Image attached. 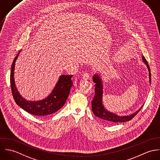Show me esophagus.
I'll return each mask as SVG.
<instances>
[{
	"mask_svg": "<svg viewBox=\"0 0 160 160\" xmlns=\"http://www.w3.org/2000/svg\"><path fill=\"white\" fill-rule=\"evenodd\" d=\"M82 77H83V78L84 79V80H89V78H90V75H89V74L88 73H83V75H82Z\"/></svg>",
	"mask_w": 160,
	"mask_h": 160,
	"instance_id": "esophagus-1",
	"label": "esophagus"
}]
</instances>
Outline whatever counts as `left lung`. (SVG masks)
Instances as JSON below:
<instances>
[{"mask_svg": "<svg viewBox=\"0 0 160 160\" xmlns=\"http://www.w3.org/2000/svg\"><path fill=\"white\" fill-rule=\"evenodd\" d=\"M142 58L143 62L147 66V68L148 71L149 83L150 84V83H151V72H150V67L143 56H142ZM92 80L96 83L95 88H94L95 94H94V98L92 101V106H91L92 112L96 117L102 119L104 122H106L107 123L113 124V123H122V122L129 121L132 118H133L142 108L143 106L138 111H136L134 113H132L129 115H125V116H120L115 113H113L112 112L107 110L104 106L103 101H102L103 83H102V80L101 78V74L96 73L92 76Z\"/></svg>", "mask_w": 160, "mask_h": 160, "instance_id": "1", "label": "left lung"}]
</instances>
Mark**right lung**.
Returning a JSON list of instances; mask_svg holds the SVG:
<instances>
[{
  "instance_id": "right-lung-1",
  "label": "right lung",
  "mask_w": 160,
  "mask_h": 160,
  "mask_svg": "<svg viewBox=\"0 0 160 160\" xmlns=\"http://www.w3.org/2000/svg\"><path fill=\"white\" fill-rule=\"evenodd\" d=\"M21 50L15 58L11 68L10 84L12 94L17 104L28 113L36 116H45L59 110L65 104L72 86L71 75H60L52 92L45 99L39 101H28L19 92L15 85L14 72L16 61Z\"/></svg>"
}]
</instances>
